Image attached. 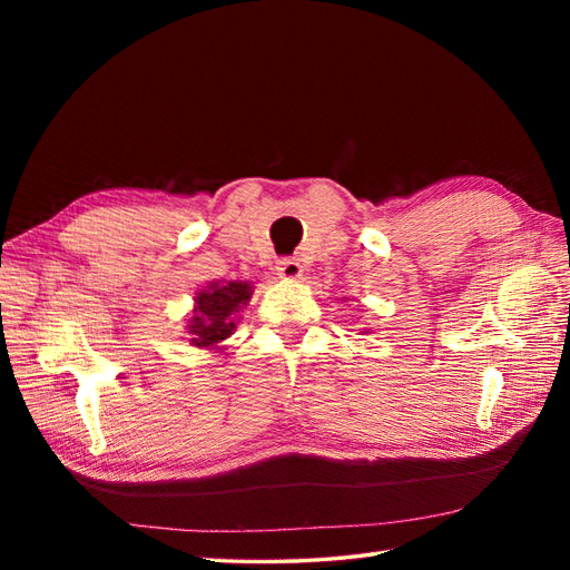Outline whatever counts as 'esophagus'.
<instances>
[{"label": "esophagus", "instance_id": "esophagus-1", "mask_svg": "<svg viewBox=\"0 0 570 570\" xmlns=\"http://www.w3.org/2000/svg\"><path fill=\"white\" fill-rule=\"evenodd\" d=\"M275 273H278V278L283 281H297L302 278L304 266L297 262V258H283V262H278V266H275Z\"/></svg>", "mask_w": 570, "mask_h": 570}]
</instances>
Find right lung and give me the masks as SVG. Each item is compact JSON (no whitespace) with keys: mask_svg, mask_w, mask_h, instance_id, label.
Returning <instances> with one entry per match:
<instances>
[{"mask_svg":"<svg viewBox=\"0 0 570 570\" xmlns=\"http://www.w3.org/2000/svg\"><path fill=\"white\" fill-rule=\"evenodd\" d=\"M249 281H216L197 289L195 306L189 312L185 331L189 344L206 352H223L226 342L237 327V318L252 299Z\"/></svg>","mask_w":570,"mask_h":570,"instance_id":"add662e5","label":"right lung"}]
</instances>
